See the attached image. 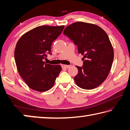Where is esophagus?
Returning <instances> with one entry per match:
<instances>
[{
    "label": "esophagus",
    "instance_id": "1",
    "mask_svg": "<svg viewBox=\"0 0 130 130\" xmlns=\"http://www.w3.org/2000/svg\"><path fill=\"white\" fill-rule=\"evenodd\" d=\"M61 67L63 68H69L70 67V65H61Z\"/></svg>",
    "mask_w": 130,
    "mask_h": 130
}]
</instances>
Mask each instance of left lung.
<instances>
[{
    "mask_svg": "<svg viewBox=\"0 0 130 130\" xmlns=\"http://www.w3.org/2000/svg\"><path fill=\"white\" fill-rule=\"evenodd\" d=\"M63 34L77 46L83 55V65L76 66V84L81 88L92 89L107 78L113 60V49L105 31L94 24L77 22L67 26Z\"/></svg>",
    "mask_w": 130,
    "mask_h": 130,
    "instance_id": "8db88e82",
    "label": "left lung"
}]
</instances>
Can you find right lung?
Segmentation results:
<instances>
[{
  "label": "right lung",
  "mask_w": 130,
  "mask_h": 130,
  "mask_svg": "<svg viewBox=\"0 0 130 130\" xmlns=\"http://www.w3.org/2000/svg\"><path fill=\"white\" fill-rule=\"evenodd\" d=\"M64 26H38L22 36L16 45L14 57L18 71L31 89L45 92L53 86L62 70L60 65L45 63L52 44Z\"/></svg>",
  "instance_id": "add662e5"
}]
</instances>
